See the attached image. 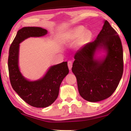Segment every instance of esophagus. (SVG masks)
<instances>
[{
    "instance_id": "34e87169",
    "label": "esophagus",
    "mask_w": 131,
    "mask_h": 131,
    "mask_svg": "<svg viewBox=\"0 0 131 131\" xmlns=\"http://www.w3.org/2000/svg\"><path fill=\"white\" fill-rule=\"evenodd\" d=\"M72 65H73L72 61H68V67H69V69L70 70H71V68H72Z\"/></svg>"
}]
</instances>
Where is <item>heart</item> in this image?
Segmentation results:
<instances>
[{"label": "heart", "instance_id": "b5f03b06", "mask_svg": "<svg viewBox=\"0 0 131 131\" xmlns=\"http://www.w3.org/2000/svg\"><path fill=\"white\" fill-rule=\"evenodd\" d=\"M91 36L90 30L85 29L82 26H79L73 28L66 34L65 36V42L68 43H71L78 39V43L79 45L85 44Z\"/></svg>", "mask_w": 131, "mask_h": 131}]
</instances>
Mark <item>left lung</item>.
<instances>
[{
    "label": "left lung",
    "instance_id": "left-lung-1",
    "mask_svg": "<svg viewBox=\"0 0 131 131\" xmlns=\"http://www.w3.org/2000/svg\"><path fill=\"white\" fill-rule=\"evenodd\" d=\"M103 51L105 55L97 57ZM72 71L83 99L98 102L110 97L117 88L123 71V48L117 32L107 20L95 40L74 54Z\"/></svg>",
    "mask_w": 131,
    "mask_h": 131
}]
</instances>
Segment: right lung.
<instances>
[{
	"instance_id": "right-lung-1",
	"label": "right lung",
	"mask_w": 131,
	"mask_h": 131,
	"mask_svg": "<svg viewBox=\"0 0 131 131\" xmlns=\"http://www.w3.org/2000/svg\"><path fill=\"white\" fill-rule=\"evenodd\" d=\"M48 33L38 27H26L19 30L9 51L8 70L12 88L25 102L37 108L51 105L58 96L60 85L69 74L67 62L52 66L45 74L38 80L27 79L19 68V44L30 37H42Z\"/></svg>"
}]
</instances>
